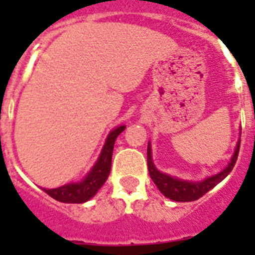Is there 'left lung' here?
<instances>
[{
	"label": "left lung",
	"instance_id": "left-lung-1",
	"mask_svg": "<svg viewBox=\"0 0 255 255\" xmlns=\"http://www.w3.org/2000/svg\"><path fill=\"white\" fill-rule=\"evenodd\" d=\"M240 144H241V140H238L236 151H234L233 156H232V160H230V163L228 164V167L222 170V172H220L218 174H214L212 177L205 178V180H202V181L193 182L172 177L169 174H165L163 173V172H160V170L155 167L153 161H152L151 144L148 143V172H149V176H151L152 181L155 182L156 186L159 188L160 192H161L165 197L178 202L194 201V200H198V198L202 197L204 194L208 193L210 189H213L218 182H221L222 180L232 172V169H233L234 165H236V161H237L238 152H240Z\"/></svg>",
	"mask_w": 255,
	"mask_h": 255
}]
</instances>
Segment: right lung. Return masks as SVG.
<instances>
[{
  "instance_id": "add662e5",
  "label": "right lung",
  "mask_w": 255,
  "mask_h": 255,
  "mask_svg": "<svg viewBox=\"0 0 255 255\" xmlns=\"http://www.w3.org/2000/svg\"><path fill=\"white\" fill-rule=\"evenodd\" d=\"M126 129V126L112 129L107 136V140L104 143V147L100 152V156L95 165L92 167L81 182H71L63 186L55 188V189H43L50 197L55 198L57 201L67 202V204H82L88 201L94 197L96 192L102 188L106 180L108 178L110 170H111L112 151L116 137Z\"/></svg>"
}]
</instances>
